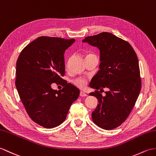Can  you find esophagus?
<instances>
[{
    "instance_id": "34e87169",
    "label": "esophagus",
    "mask_w": 156,
    "mask_h": 156,
    "mask_svg": "<svg viewBox=\"0 0 156 156\" xmlns=\"http://www.w3.org/2000/svg\"><path fill=\"white\" fill-rule=\"evenodd\" d=\"M80 96L81 97H86V96H87L88 95H87L86 94H85L84 92H80Z\"/></svg>"
}]
</instances>
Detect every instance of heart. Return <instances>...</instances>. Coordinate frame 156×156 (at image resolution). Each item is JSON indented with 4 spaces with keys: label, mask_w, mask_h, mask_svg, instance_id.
Segmentation results:
<instances>
[{
    "label": "heart",
    "mask_w": 156,
    "mask_h": 156,
    "mask_svg": "<svg viewBox=\"0 0 156 156\" xmlns=\"http://www.w3.org/2000/svg\"><path fill=\"white\" fill-rule=\"evenodd\" d=\"M90 55H94V54H88V55H87L86 56H90ZM73 83L76 86H78V88H84L86 86V85L87 84V80L84 78H78L74 80L73 81Z\"/></svg>",
    "instance_id": "1"
}]
</instances>
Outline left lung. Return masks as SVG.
<instances>
[{
	"instance_id": "left-lung-1",
	"label": "left lung",
	"mask_w": 156,
	"mask_h": 156,
	"mask_svg": "<svg viewBox=\"0 0 156 156\" xmlns=\"http://www.w3.org/2000/svg\"><path fill=\"white\" fill-rule=\"evenodd\" d=\"M82 42L100 50V70L90 86L96 90L90 96L97 98L98 106L92 113L94 124L104 129H112L124 122L133 109L140 94L142 82L137 56L129 43L110 32L87 37Z\"/></svg>"
}]
</instances>
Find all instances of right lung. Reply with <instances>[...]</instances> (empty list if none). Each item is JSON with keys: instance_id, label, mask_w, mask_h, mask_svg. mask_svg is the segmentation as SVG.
Here are the masks:
<instances>
[{"instance_id": "1", "label": "right lung", "mask_w": 156, "mask_h": 156, "mask_svg": "<svg viewBox=\"0 0 156 156\" xmlns=\"http://www.w3.org/2000/svg\"><path fill=\"white\" fill-rule=\"evenodd\" d=\"M75 39L41 37L22 50L16 62L15 85L32 121L46 128L59 126L71 104L79 96L76 87L68 83L57 91L52 83L64 82V54Z\"/></svg>"}]
</instances>
